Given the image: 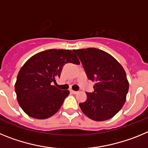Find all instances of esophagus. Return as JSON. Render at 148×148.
<instances>
[{"label":"esophagus","mask_w":148,"mask_h":148,"mask_svg":"<svg viewBox=\"0 0 148 148\" xmlns=\"http://www.w3.org/2000/svg\"><path fill=\"white\" fill-rule=\"evenodd\" d=\"M70 92H72V93H73V94H76L78 92H77V91H75V90H70Z\"/></svg>","instance_id":"obj_1"}]
</instances>
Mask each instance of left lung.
I'll return each instance as SVG.
<instances>
[{"mask_svg":"<svg viewBox=\"0 0 148 148\" xmlns=\"http://www.w3.org/2000/svg\"><path fill=\"white\" fill-rule=\"evenodd\" d=\"M87 78L95 82L94 91L86 92L79 104L84 114L94 121L111 119L122 108L129 89L124 68L113 56L97 48L75 49Z\"/></svg>","mask_w":148,"mask_h":148,"instance_id":"8db88e82","label":"left lung"}]
</instances>
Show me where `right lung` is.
<instances>
[{"mask_svg":"<svg viewBox=\"0 0 148 148\" xmlns=\"http://www.w3.org/2000/svg\"><path fill=\"white\" fill-rule=\"evenodd\" d=\"M67 63L79 64L69 49H47L34 55L17 76L15 90L18 104L28 116L45 119L57 113L70 93L53 85Z\"/></svg>","mask_w":148,"mask_h":148,"instance_id":"add662e5","label":"right lung"}]
</instances>
